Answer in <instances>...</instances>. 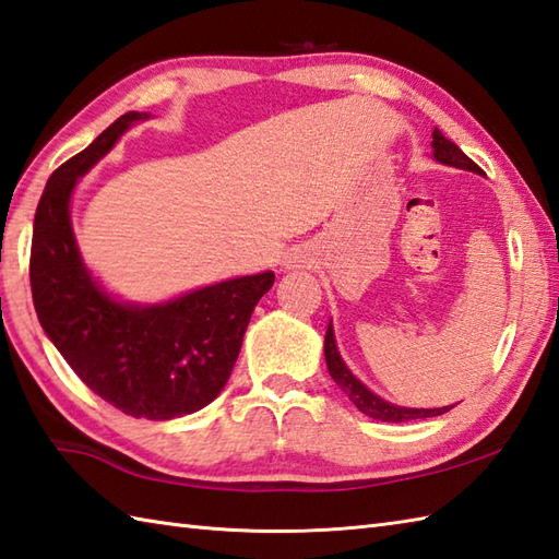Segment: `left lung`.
Instances as JSON below:
<instances>
[{"instance_id": "left-lung-1", "label": "left lung", "mask_w": 559, "mask_h": 559, "mask_svg": "<svg viewBox=\"0 0 559 559\" xmlns=\"http://www.w3.org/2000/svg\"><path fill=\"white\" fill-rule=\"evenodd\" d=\"M432 157H436L440 165L474 171V175H483L480 167L474 163V159H468L462 153V147H459L456 143H452L450 139H444L440 129L432 131ZM325 364H328L332 380L340 384V390L346 396H349L352 404L358 408V412L370 416V418H376V420H384V424H406V420H416V418H432V416L448 414L450 408H454V404L452 406H440V408L396 406L392 402H384L382 396H378L376 392H370L366 384L352 373L349 366H346L344 358L340 356L337 340H334L332 320H330L328 332H325Z\"/></svg>"}]
</instances>
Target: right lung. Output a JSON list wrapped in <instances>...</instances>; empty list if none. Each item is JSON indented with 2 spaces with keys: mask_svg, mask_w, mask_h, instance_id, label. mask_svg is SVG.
Instances as JSON below:
<instances>
[{
  "mask_svg": "<svg viewBox=\"0 0 559 559\" xmlns=\"http://www.w3.org/2000/svg\"><path fill=\"white\" fill-rule=\"evenodd\" d=\"M147 111H127L49 177L33 222L31 289L45 334L88 388L133 418L201 412L225 390L243 332L275 272L234 277L159 304L111 296L83 263L71 195Z\"/></svg>",
  "mask_w": 559,
  "mask_h": 559,
  "instance_id": "add662e5",
  "label": "right lung"
}]
</instances>
